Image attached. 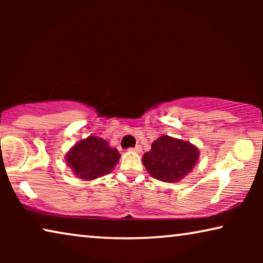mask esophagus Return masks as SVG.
I'll list each match as a JSON object with an SVG mask.
<instances>
[{
	"label": "esophagus",
	"instance_id": "obj_1",
	"mask_svg": "<svg viewBox=\"0 0 263 263\" xmlns=\"http://www.w3.org/2000/svg\"><path fill=\"white\" fill-rule=\"evenodd\" d=\"M129 151H134V152L140 153L142 151V148H141V146H140V145H136L135 147H133V148H129Z\"/></svg>",
	"mask_w": 263,
	"mask_h": 263
}]
</instances>
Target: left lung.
<instances>
[{"instance_id": "left-lung-1", "label": "left lung", "mask_w": 263, "mask_h": 263, "mask_svg": "<svg viewBox=\"0 0 263 263\" xmlns=\"http://www.w3.org/2000/svg\"><path fill=\"white\" fill-rule=\"evenodd\" d=\"M199 157V149L190 142L167 135L160 136L142 157V163L152 177L171 183L185 177Z\"/></svg>"}]
</instances>
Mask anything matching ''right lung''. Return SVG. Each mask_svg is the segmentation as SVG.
I'll return each mask as SVG.
<instances>
[{"label": "right lung", "instance_id": "add662e5", "mask_svg": "<svg viewBox=\"0 0 263 263\" xmlns=\"http://www.w3.org/2000/svg\"><path fill=\"white\" fill-rule=\"evenodd\" d=\"M120 159L116 148L105 140L89 136L77 143L67 154V165L81 179H95L107 175Z\"/></svg>", "mask_w": 263, "mask_h": 263}]
</instances>
